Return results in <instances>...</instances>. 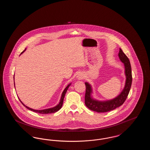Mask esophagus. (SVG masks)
Here are the masks:
<instances>
[{
  "label": "esophagus",
  "mask_w": 150,
  "mask_h": 150,
  "mask_svg": "<svg viewBox=\"0 0 150 150\" xmlns=\"http://www.w3.org/2000/svg\"><path fill=\"white\" fill-rule=\"evenodd\" d=\"M83 78H84V75L82 74H79L78 75V76H77V78L79 80H81V79H82Z\"/></svg>",
  "instance_id": "34e87169"
}]
</instances>
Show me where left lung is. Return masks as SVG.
I'll return each mask as SVG.
<instances>
[{
  "instance_id": "left-lung-1",
  "label": "left lung",
  "mask_w": 150,
  "mask_h": 150,
  "mask_svg": "<svg viewBox=\"0 0 150 150\" xmlns=\"http://www.w3.org/2000/svg\"><path fill=\"white\" fill-rule=\"evenodd\" d=\"M118 55L120 61L124 64L125 67L126 81L124 88L121 93L114 99L106 101H100L92 98L91 96L92 93H93L92 86L88 83L86 82L85 83L86 86L85 104L86 107L92 111L97 112H106L113 110L121 106L128 96L132 82L131 65L128 58L120 48Z\"/></svg>"
}]
</instances>
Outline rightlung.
I'll list each match as a JSON object with an SVG mask.
<instances>
[{"label": "right lung", "instance_id": "1", "mask_svg": "<svg viewBox=\"0 0 150 150\" xmlns=\"http://www.w3.org/2000/svg\"><path fill=\"white\" fill-rule=\"evenodd\" d=\"M26 50V49L25 50H23L21 54H22L23 52H24ZM71 85V84H69L68 86H67L66 87V88L64 89V91H63V92L62 93V95H61V100H60V101H59V103L57 105V106H56L55 107H52V108H47V109H44V110H34V109H33V108H30V107H28V106H26V105H25L22 102H21V100H20V98H19V100H20V102H21L22 104L25 106V107H26L27 108H28L29 110H31V111H34V112H37V113H39V114H51V113H54V112H57L59 110H60V108L62 107V105H63V102H64V96H65V94L66 93V92H67V89H68V88H69V87ZM15 86V85H14ZM15 87V86H14Z\"/></svg>", "mask_w": 150, "mask_h": 150}]
</instances>
